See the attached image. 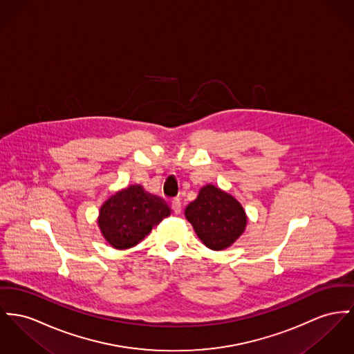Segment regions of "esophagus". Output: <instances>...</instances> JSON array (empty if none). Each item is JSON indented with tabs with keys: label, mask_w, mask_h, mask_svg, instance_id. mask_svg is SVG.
Wrapping results in <instances>:
<instances>
[{
	"label": "esophagus",
	"mask_w": 354,
	"mask_h": 354,
	"mask_svg": "<svg viewBox=\"0 0 354 354\" xmlns=\"http://www.w3.org/2000/svg\"><path fill=\"white\" fill-rule=\"evenodd\" d=\"M171 209H173L174 214H181V212H183V205H181L180 200H173L171 201Z\"/></svg>",
	"instance_id": "obj_1"
}]
</instances>
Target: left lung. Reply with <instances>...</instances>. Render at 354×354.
<instances>
[{
	"label": "left lung",
	"instance_id": "left-lung-1",
	"mask_svg": "<svg viewBox=\"0 0 354 354\" xmlns=\"http://www.w3.org/2000/svg\"><path fill=\"white\" fill-rule=\"evenodd\" d=\"M185 217L200 240L213 251L232 245L247 225L240 203L221 189L205 185L185 209Z\"/></svg>",
	"mask_w": 354,
	"mask_h": 354
}]
</instances>
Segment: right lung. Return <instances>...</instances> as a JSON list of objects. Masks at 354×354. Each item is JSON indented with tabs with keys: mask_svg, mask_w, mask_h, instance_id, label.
Wrapping results in <instances>:
<instances>
[{
	"mask_svg": "<svg viewBox=\"0 0 354 354\" xmlns=\"http://www.w3.org/2000/svg\"><path fill=\"white\" fill-rule=\"evenodd\" d=\"M170 214L165 201L130 185L113 194L100 208L97 225L103 237L117 250L137 245L151 228Z\"/></svg>",
	"mask_w": 354,
	"mask_h": 354,
	"instance_id": "1",
	"label": "right lung"
}]
</instances>
